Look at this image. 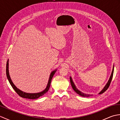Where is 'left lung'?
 I'll return each mask as SVG.
<instances>
[{
  "instance_id": "left-lung-1",
  "label": "left lung",
  "mask_w": 120,
  "mask_h": 120,
  "mask_svg": "<svg viewBox=\"0 0 120 120\" xmlns=\"http://www.w3.org/2000/svg\"><path fill=\"white\" fill-rule=\"evenodd\" d=\"M113 71H114V65L113 66V68H112V72H111V74L110 75V78H109V79L108 80V81L107 82V83H106V85H105V86H104V88L102 89V90H101L100 92H99L98 94H101L103 93L104 92H105L107 90V89L109 88V86H110V82L111 81V80L112 79V77H113ZM70 82H71V86H72V88L73 89V90L75 91V92H76V93H77L78 94H79V95L81 96H83V97H89V96H92V95H89V94H86V93H84L83 92H81L80 91H79L78 90V89L76 88V86L75 85L74 82H73V81L72 80V78L71 77H70Z\"/></svg>"
}]
</instances>
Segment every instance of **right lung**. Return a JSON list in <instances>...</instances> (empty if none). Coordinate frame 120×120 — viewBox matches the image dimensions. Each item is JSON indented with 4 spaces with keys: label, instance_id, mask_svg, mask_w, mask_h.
Wrapping results in <instances>:
<instances>
[{
    "label": "right lung",
    "instance_id": "1",
    "mask_svg": "<svg viewBox=\"0 0 120 120\" xmlns=\"http://www.w3.org/2000/svg\"><path fill=\"white\" fill-rule=\"evenodd\" d=\"M57 69H56L55 70H53L51 72L50 76H49V79H48V81L47 83V85L46 87L44 89V90L40 92H38V93H26L24 91H22V90H19V89H18L16 86L14 85V84L13 83L11 79V77H10V75H9V59L8 60L7 62V65H6V74H7V77L8 79L9 82L10 83V85H11L12 86L13 89L15 91V92L19 94V95L22 97V98H28V99H37L38 98L40 97L43 96L44 94H45L48 91L50 87V83L51 81H52V79L53 77V75L55 74L56 72L57 71Z\"/></svg>",
    "mask_w": 120,
    "mask_h": 120
}]
</instances>
